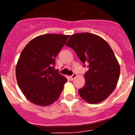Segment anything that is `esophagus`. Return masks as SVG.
Instances as JSON below:
<instances>
[{
	"mask_svg": "<svg viewBox=\"0 0 135 135\" xmlns=\"http://www.w3.org/2000/svg\"><path fill=\"white\" fill-rule=\"evenodd\" d=\"M76 77H77V74H76V73H74L73 75H72V76H70V79H71V80H72L74 79V78H76Z\"/></svg>",
	"mask_w": 135,
	"mask_h": 135,
	"instance_id": "1",
	"label": "esophagus"
}]
</instances>
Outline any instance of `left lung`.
<instances>
[{"mask_svg":"<svg viewBox=\"0 0 135 135\" xmlns=\"http://www.w3.org/2000/svg\"><path fill=\"white\" fill-rule=\"evenodd\" d=\"M66 46L74 50L83 64H89L85 85L78 90L81 98L90 104L106 99L115 89L120 73V64L109 44L86 32L71 35Z\"/></svg>","mask_w":135,"mask_h":135,"instance_id":"left-lung-1","label":"left lung"}]
</instances>
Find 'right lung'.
Masks as SVG:
<instances>
[{
    "instance_id": "add662e5",
    "label": "right lung",
    "mask_w": 135,
    "mask_h": 135,
    "mask_svg": "<svg viewBox=\"0 0 135 135\" xmlns=\"http://www.w3.org/2000/svg\"><path fill=\"white\" fill-rule=\"evenodd\" d=\"M69 35L46 34L36 36L23 49L16 65V79L27 100L49 106L59 99L67 78L55 71V58Z\"/></svg>"
}]
</instances>
